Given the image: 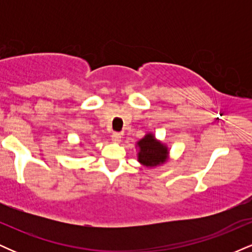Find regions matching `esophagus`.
I'll return each mask as SVG.
<instances>
[{"label":"esophagus","mask_w":252,"mask_h":252,"mask_svg":"<svg viewBox=\"0 0 252 252\" xmlns=\"http://www.w3.org/2000/svg\"><path fill=\"white\" fill-rule=\"evenodd\" d=\"M111 138H112V141H115V142H121L122 134H121V132H112Z\"/></svg>","instance_id":"esophagus-1"}]
</instances>
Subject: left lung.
<instances>
[{
  "instance_id": "8db88e82",
  "label": "left lung",
  "mask_w": 252,
  "mask_h": 252,
  "mask_svg": "<svg viewBox=\"0 0 252 252\" xmlns=\"http://www.w3.org/2000/svg\"><path fill=\"white\" fill-rule=\"evenodd\" d=\"M140 153H138V161L147 167H153L163 162L167 156V148H164L161 143L156 142L153 135H147L146 137L138 142Z\"/></svg>"
}]
</instances>
